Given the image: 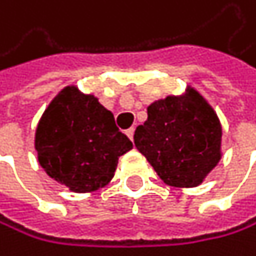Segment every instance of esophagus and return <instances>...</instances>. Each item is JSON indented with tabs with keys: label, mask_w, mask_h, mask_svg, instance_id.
<instances>
[{
	"label": "esophagus",
	"mask_w": 256,
	"mask_h": 256,
	"mask_svg": "<svg viewBox=\"0 0 256 256\" xmlns=\"http://www.w3.org/2000/svg\"><path fill=\"white\" fill-rule=\"evenodd\" d=\"M134 132H135V129H134V127H130V129H127V130H126V135L129 136L130 140H134Z\"/></svg>",
	"instance_id": "esophagus-1"
}]
</instances>
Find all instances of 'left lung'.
<instances>
[{
    "label": "left lung",
    "mask_w": 256,
    "mask_h": 256,
    "mask_svg": "<svg viewBox=\"0 0 256 256\" xmlns=\"http://www.w3.org/2000/svg\"><path fill=\"white\" fill-rule=\"evenodd\" d=\"M134 142L160 180L172 187H196L222 159V124L212 105L190 84L148 106Z\"/></svg>",
    "instance_id": "1"
}]
</instances>
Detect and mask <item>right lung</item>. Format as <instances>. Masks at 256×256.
Returning a JSON list of instances; mask_svg holds the SVG:
<instances>
[{
    "mask_svg": "<svg viewBox=\"0 0 256 256\" xmlns=\"http://www.w3.org/2000/svg\"><path fill=\"white\" fill-rule=\"evenodd\" d=\"M34 148L39 165L52 180L70 192L90 194L113 180L120 156L134 144L94 94L69 84L42 113Z\"/></svg>",
    "mask_w": 256,
    "mask_h": 256,
    "instance_id": "obj_1",
    "label": "right lung"
}]
</instances>
